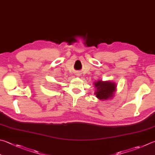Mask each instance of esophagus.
<instances>
[{
  "instance_id": "1",
  "label": "esophagus",
  "mask_w": 155,
  "mask_h": 155,
  "mask_svg": "<svg viewBox=\"0 0 155 155\" xmlns=\"http://www.w3.org/2000/svg\"><path fill=\"white\" fill-rule=\"evenodd\" d=\"M80 74H81V73H79V72H77V74H76V75H77V76H80Z\"/></svg>"
}]
</instances>
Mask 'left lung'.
Instances as JSON below:
<instances>
[{
	"mask_svg": "<svg viewBox=\"0 0 155 155\" xmlns=\"http://www.w3.org/2000/svg\"><path fill=\"white\" fill-rule=\"evenodd\" d=\"M94 85L95 87V95L99 100L110 99L114 96V92L116 91L117 85L111 81H97Z\"/></svg>",
	"mask_w": 155,
	"mask_h": 155,
	"instance_id": "obj_1",
	"label": "left lung"
}]
</instances>
